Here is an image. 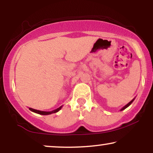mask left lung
<instances>
[{"instance_id": "obj_1", "label": "left lung", "mask_w": 153, "mask_h": 153, "mask_svg": "<svg viewBox=\"0 0 153 153\" xmlns=\"http://www.w3.org/2000/svg\"><path fill=\"white\" fill-rule=\"evenodd\" d=\"M134 99H135V98H134V99H133L132 100H131V101H130V102H129L128 104H126V105H125V106H123V108H121V109H120V111H123V110H124V109H125V108H127V107H128V106H129V105H130V104H131V103H132V102H133V101H134Z\"/></svg>"}]
</instances>
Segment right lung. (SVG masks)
I'll use <instances>...</instances> for the list:
<instances>
[{
	"instance_id": "right-lung-1",
	"label": "right lung",
	"mask_w": 153,
	"mask_h": 153,
	"mask_svg": "<svg viewBox=\"0 0 153 153\" xmlns=\"http://www.w3.org/2000/svg\"><path fill=\"white\" fill-rule=\"evenodd\" d=\"M62 107V106H60L59 108H56V109H55V110L51 111H39V110L34 109V108H29V110L31 111H33V112H34V113H36V114H40V115H50V114H54V113H56V112L59 111L61 109Z\"/></svg>"
}]
</instances>
